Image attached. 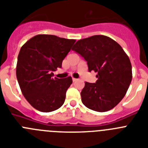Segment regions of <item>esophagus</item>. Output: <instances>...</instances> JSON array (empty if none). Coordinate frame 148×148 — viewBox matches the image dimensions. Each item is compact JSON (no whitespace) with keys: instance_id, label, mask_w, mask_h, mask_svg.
<instances>
[{"instance_id":"1","label":"esophagus","mask_w":148,"mask_h":148,"mask_svg":"<svg viewBox=\"0 0 148 148\" xmlns=\"http://www.w3.org/2000/svg\"><path fill=\"white\" fill-rule=\"evenodd\" d=\"M78 80V79H77V78H73V82H76V81Z\"/></svg>"}]
</instances>
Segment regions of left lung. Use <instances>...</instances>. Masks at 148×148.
<instances>
[{
    "label": "left lung",
    "mask_w": 148,
    "mask_h": 148,
    "mask_svg": "<svg viewBox=\"0 0 148 148\" xmlns=\"http://www.w3.org/2000/svg\"><path fill=\"white\" fill-rule=\"evenodd\" d=\"M72 49L87 61L89 72L97 73L96 82H85L82 90L84 105L97 112L115 108L132 80L131 63L122 47L110 38L98 35L78 40Z\"/></svg>",
    "instance_id": "1"
}]
</instances>
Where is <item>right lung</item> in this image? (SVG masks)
I'll use <instances>...</instances> for the list:
<instances>
[{"mask_svg":"<svg viewBox=\"0 0 148 148\" xmlns=\"http://www.w3.org/2000/svg\"><path fill=\"white\" fill-rule=\"evenodd\" d=\"M75 42L53 35H37L27 40L18 56L16 76L22 94L35 109L48 113L64 103L73 80L53 78Z\"/></svg>","mask_w":148,"mask_h":148,"instance_id":"obj_1","label":"right lung"}]
</instances>
